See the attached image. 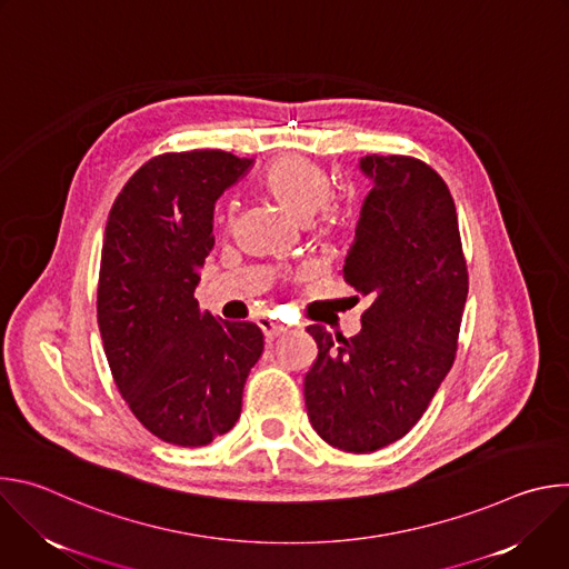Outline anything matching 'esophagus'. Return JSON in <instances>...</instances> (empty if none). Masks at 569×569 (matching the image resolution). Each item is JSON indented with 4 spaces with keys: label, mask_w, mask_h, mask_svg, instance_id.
<instances>
[{
    "label": "esophagus",
    "mask_w": 569,
    "mask_h": 569,
    "mask_svg": "<svg viewBox=\"0 0 569 569\" xmlns=\"http://www.w3.org/2000/svg\"><path fill=\"white\" fill-rule=\"evenodd\" d=\"M257 323H259V329L263 331V336H266V340H274L277 336H281L286 329L281 327V323H277V321H272L270 317H259L257 319Z\"/></svg>",
    "instance_id": "1"
}]
</instances>
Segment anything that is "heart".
Segmentation results:
<instances>
[{"instance_id": "obj_1", "label": "heart", "mask_w": 569, "mask_h": 569, "mask_svg": "<svg viewBox=\"0 0 569 569\" xmlns=\"http://www.w3.org/2000/svg\"><path fill=\"white\" fill-rule=\"evenodd\" d=\"M266 191L297 220H310L319 233H336L349 220V204L333 196L329 171L301 154L274 159L263 173Z\"/></svg>"}]
</instances>
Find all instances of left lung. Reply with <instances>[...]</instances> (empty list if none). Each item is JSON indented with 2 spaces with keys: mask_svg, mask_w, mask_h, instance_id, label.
Returning a JSON list of instances; mask_svg holds the SVG:
<instances>
[{
  "mask_svg": "<svg viewBox=\"0 0 569 569\" xmlns=\"http://www.w3.org/2000/svg\"><path fill=\"white\" fill-rule=\"evenodd\" d=\"M373 180L342 277L371 303L362 331L312 323L303 378L310 426L333 448L373 452L408 435L450 371L468 295L457 209L443 178L410 154H367Z\"/></svg>",
  "mask_w": 569,
  "mask_h": 569,
  "instance_id": "obj_1",
  "label": "left lung"
}]
</instances>
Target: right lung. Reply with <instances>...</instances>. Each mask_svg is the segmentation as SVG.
<instances>
[{
    "mask_svg": "<svg viewBox=\"0 0 569 569\" xmlns=\"http://www.w3.org/2000/svg\"><path fill=\"white\" fill-rule=\"evenodd\" d=\"M252 164L224 150L148 159L117 196L101 250L97 317L117 389L157 439L198 448L229 432L263 353L252 321L193 297L213 250V204Z\"/></svg>",
    "mask_w": 569,
    "mask_h": 569,
    "instance_id": "right-lung-1",
    "label": "right lung"
}]
</instances>
